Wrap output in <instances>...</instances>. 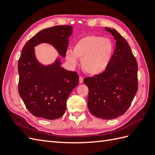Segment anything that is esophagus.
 <instances>
[{
    "mask_svg": "<svg viewBox=\"0 0 155 155\" xmlns=\"http://www.w3.org/2000/svg\"><path fill=\"white\" fill-rule=\"evenodd\" d=\"M83 82V78L82 76H79V83H82Z\"/></svg>",
    "mask_w": 155,
    "mask_h": 155,
    "instance_id": "obj_1",
    "label": "esophagus"
}]
</instances>
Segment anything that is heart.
I'll return each mask as SVG.
<instances>
[{"mask_svg": "<svg viewBox=\"0 0 155 155\" xmlns=\"http://www.w3.org/2000/svg\"><path fill=\"white\" fill-rule=\"evenodd\" d=\"M114 46L109 39L95 35L79 39L72 51L66 53V59L72 67L78 64L77 58L81 59L83 70L90 75H98L105 72L111 62Z\"/></svg>", "mask_w": 155, "mask_h": 155, "instance_id": "heart-1", "label": "heart"}]
</instances>
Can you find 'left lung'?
Returning a JSON list of instances; mask_svg holds the SVG:
<instances>
[{
	"mask_svg": "<svg viewBox=\"0 0 155 155\" xmlns=\"http://www.w3.org/2000/svg\"><path fill=\"white\" fill-rule=\"evenodd\" d=\"M116 48L109 67L103 73L84 79L88 88V108L98 118L112 120L127 110L138 91V64L130 46L114 29Z\"/></svg>",
	"mask_w": 155,
	"mask_h": 155,
	"instance_id": "8db88e82",
	"label": "left lung"
}]
</instances>
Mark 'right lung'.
<instances>
[{
	"label": "right lung",
	"instance_id": "obj_1",
	"mask_svg": "<svg viewBox=\"0 0 155 155\" xmlns=\"http://www.w3.org/2000/svg\"><path fill=\"white\" fill-rule=\"evenodd\" d=\"M71 26H55L39 32L28 41L18 61V91L33 115L46 120L61 117L66 110L70 92L79 83V75L60 66L59 59L43 66L35 59L34 46L42 43L52 45L63 58L66 56Z\"/></svg>",
	"mask_w": 155,
	"mask_h": 155
}]
</instances>
